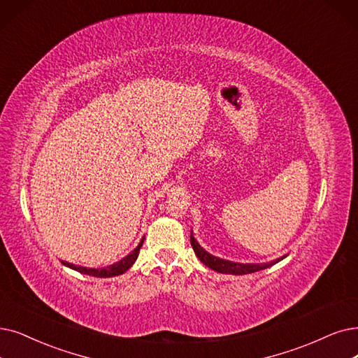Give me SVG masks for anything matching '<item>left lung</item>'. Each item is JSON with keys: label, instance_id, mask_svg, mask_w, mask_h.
I'll list each match as a JSON object with an SVG mask.
<instances>
[{"label": "left lung", "instance_id": "obj_1", "mask_svg": "<svg viewBox=\"0 0 358 358\" xmlns=\"http://www.w3.org/2000/svg\"><path fill=\"white\" fill-rule=\"evenodd\" d=\"M191 245L194 248L195 255L199 259L203 264H206L207 267H210L211 270L217 271V273H223V275H248V273H255V271L264 270L270 266H273L276 263H279L280 260H283L285 257H279V259L268 262V263H235V262H229L224 259H220V257L213 255L210 252H207L201 245L198 244L196 239L194 238V234L191 231Z\"/></svg>", "mask_w": 358, "mask_h": 358}]
</instances>
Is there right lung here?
<instances>
[{
    "instance_id": "1",
    "label": "right lung",
    "mask_w": 358,
    "mask_h": 358,
    "mask_svg": "<svg viewBox=\"0 0 358 358\" xmlns=\"http://www.w3.org/2000/svg\"><path fill=\"white\" fill-rule=\"evenodd\" d=\"M144 236H142L141 242L138 244V247L131 252L127 254L124 259H122L120 262L114 263V264H110L107 267H101V268H90V267H82V266H76V264H71V263H67V262H63V264L69 268H73L76 271H79V273H83V275H88V276H94V278H114V276H119V275H123L124 271L129 270L134 263L136 262L138 255H139V250L142 247V242H144Z\"/></svg>"
}]
</instances>
